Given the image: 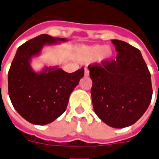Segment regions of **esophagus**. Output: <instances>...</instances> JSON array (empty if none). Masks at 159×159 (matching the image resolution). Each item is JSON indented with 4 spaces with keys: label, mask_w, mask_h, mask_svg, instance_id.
<instances>
[{
    "label": "esophagus",
    "mask_w": 159,
    "mask_h": 159,
    "mask_svg": "<svg viewBox=\"0 0 159 159\" xmlns=\"http://www.w3.org/2000/svg\"><path fill=\"white\" fill-rule=\"evenodd\" d=\"M89 75V71L88 69H84V76L85 77H88Z\"/></svg>",
    "instance_id": "1"
}]
</instances>
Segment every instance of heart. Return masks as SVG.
<instances>
[{
    "instance_id": "1",
    "label": "heart",
    "mask_w": 159,
    "mask_h": 159,
    "mask_svg": "<svg viewBox=\"0 0 159 159\" xmlns=\"http://www.w3.org/2000/svg\"><path fill=\"white\" fill-rule=\"evenodd\" d=\"M113 56V51L108 46L95 44L81 48L79 50V58L82 60H90L95 58L99 64L108 61Z\"/></svg>"
}]
</instances>
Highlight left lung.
Segmentation results:
<instances>
[{
  "mask_svg": "<svg viewBox=\"0 0 159 159\" xmlns=\"http://www.w3.org/2000/svg\"><path fill=\"white\" fill-rule=\"evenodd\" d=\"M115 60L89 67L95 114L114 128L132 126L145 113L152 95L151 75L142 53L126 42L113 39Z\"/></svg>",
  "mask_w": 159,
  "mask_h": 159,
  "instance_id": "left-lung-1",
  "label": "left lung"
}]
</instances>
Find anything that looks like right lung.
Segmentation results:
<instances>
[{
  "label": "right lung",
  "instance_id": "1",
  "mask_svg": "<svg viewBox=\"0 0 159 159\" xmlns=\"http://www.w3.org/2000/svg\"><path fill=\"white\" fill-rule=\"evenodd\" d=\"M67 41L42 34L16 50L8 72V93L13 107L30 123L43 126L59 117L84 76L83 68L67 73L58 66H45L39 72L32 67L33 58L40 55L45 46Z\"/></svg>",
  "mask_w": 159,
  "mask_h": 159
}]
</instances>
